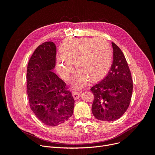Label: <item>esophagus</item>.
<instances>
[{
  "mask_svg": "<svg viewBox=\"0 0 155 155\" xmlns=\"http://www.w3.org/2000/svg\"><path fill=\"white\" fill-rule=\"evenodd\" d=\"M81 92L79 91V92H77V91H74L73 92V96H74V97L75 100L79 99L81 96Z\"/></svg>",
  "mask_w": 155,
  "mask_h": 155,
  "instance_id": "esophagus-1",
  "label": "esophagus"
}]
</instances>
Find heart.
Wrapping results in <instances>:
<instances>
[{
    "instance_id": "heart-1",
    "label": "heart",
    "mask_w": 155,
    "mask_h": 155,
    "mask_svg": "<svg viewBox=\"0 0 155 155\" xmlns=\"http://www.w3.org/2000/svg\"><path fill=\"white\" fill-rule=\"evenodd\" d=\"M61 54L58 59V72L62 78L68 79L73 70L72 64H75L78 71L74 80L77 87L83 85L87 79L95 81L103 78L112 62L111 47L101 38L69 40L62 47Z\"/></svg>"
}]
</instances>
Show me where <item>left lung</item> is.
I'll list each match as a JSON object with an SVG mask.
<instances>
[{
	"instance_id": "left-lung-1",
	"label": "left lung",
	"mask_w": 155,
	"mask_h": 155,
	"mask_svg": "<svg viewBox=\"0 0 155 155\" xmlns=\"http://www.w3.org/2000/svg\"><path fill=\"white\" fill-rule=\"evenodd\" d=\"M114 59L107 75L91 88L94 95L92 113L101 121H113L123 116L129 107L133 83L127 62L114 42Z\"/></svg>"
}]
</instances>
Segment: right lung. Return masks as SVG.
Here are the masks:
<instances>
[{"label": "right lung", "instance_id": "1", "mask_svg": "<svg viewBox=\"0 0 155 155\" xmlns=\"http://www.w3.org/2000/svg\"><path fill=\"white\" fill-rule=\"evenodd\" d=\"M56 55L53 42L43 43L31 57L27 69L30 107L40 121L51 126L62 124L71 117L75 102L65 83L53 72Z\"/></svg>", "mask_w": 155, "mask_h": 155}]
</instances>
